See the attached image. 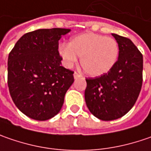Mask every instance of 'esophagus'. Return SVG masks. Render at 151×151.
<instances>
[{
	"mask_svg": "<svg viewBox=\"0 0 151 151\" xmlns=\"http://www.w3.org/2000/svg\"><path fill=\"white\" fill-rule=\"evenodd\" d=\"M73 77H74V78H80V75H79L78 73H76L75 72V73H73Z\"/></svg>",
	"mask_w": 151,
	"mask_h": 151,
	"instance_id": "1",
	"label": "esophagus"
}]
</instances>
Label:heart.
I'll list each match as a JSON object with an SVG mask.
<instances>
[{"label": "heart", "instance_id": "b5f03b06", "mask_svg": "<svg viewBox=\"0 0 151 151\" xmlns=\"http://www.w3.org/2000/svg\"><path fill=\"white\" fill-rule=\"evenodd\" d=\"M58 52L64 63L71 67L81 57L83 70L89 76L99 77L109 73L117 62L119 46L116 40L94 33L71 38L68 45H60Z\"/></svg>", "mask_w": 151, "mask_h": 151}]
</instances>
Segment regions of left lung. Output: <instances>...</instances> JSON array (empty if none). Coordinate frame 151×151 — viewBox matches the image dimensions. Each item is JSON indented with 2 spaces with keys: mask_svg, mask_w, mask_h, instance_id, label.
Wrapping results in <instances>:
<instances>
[{
  "mask_svg": "<svg viewBox=\"0 0 151 151\" xmlns=\"http://www.w3.org/2000/svg\"><path fill=\"white\" fill-rule=\"evenodd\" d=\"M119 46L118 60L104 75L87 78L84 98L89 111L103 121L127 114L134 106L143 82V55L126 37L112 34Z\"/></svg>",
  "mask_w": 151,
  "mask_h": 151,
  "instance_id": "8db88e82",
  "label": "left lung"
}]
</instances>
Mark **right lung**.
<instances>
[{
	"instance_id": "right-lung-1",
	"label": "right lung",
	"mask_w": 151,
	"mask_h": 151,
	"mask_svg": "<svg viewBox=\"0 0 151 151\" xmlns=\"http://www.w3.org/2000/svg\"><path fill=\"white\" fill-rule=\"evenodd\" d=\"M68 29H43L27 33L11 50L7 84L16 106L29 117L45 121L62 109L73 72L61 66L58 41Z\"/></svg>"
}]
</instances>
